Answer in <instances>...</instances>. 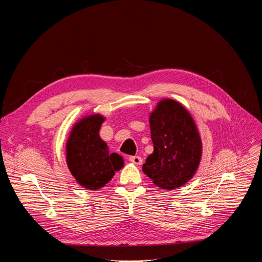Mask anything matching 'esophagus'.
Returning <instances> with one entry per match:
<instances>
[{
  "label": "esophagus",
  "mask_w": 262,
  "mask_h": 262,
  "mask_svg": "<svg viewBox=\"0 0 262 262\" xmlns=\"http://www.w3.org/2000/svg\"><path fill=\"white\" fill-rule=\"evenodd\" d=\"M129 161L137 164V166H140V164H142V158L140 156H130L129 157Z\"/></svg>",
  "instance_id": "1"
}]
</instances>
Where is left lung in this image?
I'll list each match as a JSON object with an SVG mask.
<instances>
[{
  "label": "left lung",
  "mask_w": 262,
  "mask_h": 262,
  "mask_svg": "<svg viewBox=\"0 0 262 262\" xmlns=\"http://www.w3.org/2000/svg\"><path fill=\"white\" fill-rule=\"evenodd\" d=\"M149 129L154 152L142 171L161 189L184 186L202 159L203 145L193 118L181 103L163 99L149 114Z\"/></svg>",
  "instance_id": "obj_1"
}]
</instances>
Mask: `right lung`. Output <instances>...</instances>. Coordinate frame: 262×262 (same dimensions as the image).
Returning <instances> with one entry per match:
<instances>
[{
    "label": "right lung",
    "mask_w": 262,
    "mask_h": 262,
    "mask_svg": "<svg viewBox=\"0 0 262 262\" xmlns=\"http://www.w3.org/2000/svg\"><path fill=\"white\" fill-rule=\"evenodd\" d=\"M105 117L93 114L82 117L71 129L66 144V161L77 184L88 190H99L124 167L123 157L109 153L100 137Z\"/></svg>",
    "instance_id": "1"
}]
</instances>
